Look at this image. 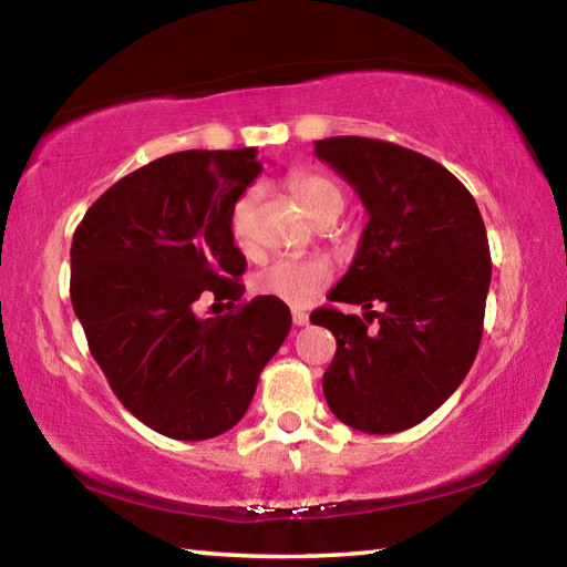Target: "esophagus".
Listing matches in <instances>:
<instances>
[{
	"label": "esophagus",
	"instance_id": "1",
	"mask_svg": "<svg viewBox=\"0 0 567 567\" xmlns=\"http://www.w3.org/2000/svg\"><path fill=\"white\" fill-rule=\"evenodd\" d=\"M292 322L297 324V328H305V324L310 322V315L302 312V310H292Z\"/></svg>",
	"mask_w": 567,
	"mask_h": 567
}]
</instances>
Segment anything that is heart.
<instances>
[{"label":"heart","instance_id":"1","mask_svg":"<svg viewBox=\"0 0 567 567\" xmlns=\"http://www.w3.org/2000/svg\"><path fill=\"white\" fill-rule=\"evenodd\" d=\"M292 197L315 223L330 225L344 209V192L338 182L320 172L297 169L287 177ZM257 199V189H245L229 209V235L239 247L249 243V217ZM330 282V265L320 257H282L265 267L255 277V290L277 297L292 307H305Z\"/></svg>","mask_w":567,"mask_h":567}]
</instances>
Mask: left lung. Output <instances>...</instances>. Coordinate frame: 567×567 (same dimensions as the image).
<instances>
[{
  "instance_id": "8db88e82",
  "label": "left lung",
  "mask_w": 567,
  "mask_h": 567,
  "mask_svg": "<svg viewBox=\"0 0 567 567\" xmlns=\"http://www.w3.org/2000/svg\"><path fill=\"white\" fill-rule=\"evenodd\" d=\"M315 155L350 182L370 215L348 275L328 295L368 312L310 315L338 340L324 400L360 433H400L433 415L473 368L493 272L485 223L463 182L420 152L328 137L315 142Z\"/></svg>"
}]
</instances>
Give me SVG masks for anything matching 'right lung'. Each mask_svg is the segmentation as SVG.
<instances>
[{
  "label": "right lung",
  "instance_id": "right-lung-1",
  "mask_svg": "<svg viewBox=\"0 0 567 567\" xmlns=\"http://www.w3.org/2000/svg\"><path fill=\"white\" fill-rule=\"evenodd\" d=\"M260 172L252 147L175 152L114 182L74 229L70 295L92 358L159 435L235 427L290 332L282 300L243 302L247 260L229 235V209ZM207 293L240 305L199 319Z\"/></svg>",
  "mask_w": 567,
  "mask_h": 567
}]
</instances>
